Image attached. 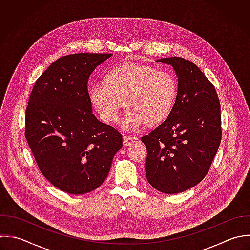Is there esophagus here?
Listing matches in <instances>:
<instances>
[{
    "label": "esophagus",
    "instance_id": "34e87169",
    "mask_svg": "<svg viewBox=\"0 0 250 250\" xmlns=\"http://www.w3.org/2000/svg\"><path fill=\"white\" fill-rule=\"evenodd\" d=\"M139 141V138L136 137V136H127V135H125L124 136V140H123V143L125 146H128L134 142H137Z\"/></svg>",
    "mask_w": 250,
    "mask_h": 250
}]
</instances>
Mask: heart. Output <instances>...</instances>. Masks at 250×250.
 <instances>
[{
    "label": "heart",
    "mask_w": 250,
    "mask_h": 250,
    "mask_svg": "<svg viewBox=\"0 0 250 250\" xmlns=\"http://www.w3.org/2000/svg\"><path fill=\"white\" fill-rule=\"evenodd\" d=\"M104 83L89 87L90 102L105 123L116 122L125 103L128 109L121 121L125 131H136L144 124L155 125L164 122L177 96V83L171 73L135 62L112 68Z\"/></svg>",
    "instance_id": "heart-1"
}]
</instances>
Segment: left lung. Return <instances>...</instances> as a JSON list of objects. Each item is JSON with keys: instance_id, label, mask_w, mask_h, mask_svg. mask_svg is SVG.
I'll return each instance as SVG.
<instances>
[{"instance_id": "8db88e82", "label": "left lung", "mask_w": 250, "mask_h": 250, "mask_svg": "<svg viewBox=\"0 0 250 250\" xmlns=\"http://www.w3.org/2000/svg\"><path fill=\"white\" fill-rule=\"evenodd\" d=\"M178 78L174 106L157 128L141 137L148 182L165 194L193 188L207 175L221 142L220 102L209 80L182 57L158 59Z\"/></svg>"}]
</instances>
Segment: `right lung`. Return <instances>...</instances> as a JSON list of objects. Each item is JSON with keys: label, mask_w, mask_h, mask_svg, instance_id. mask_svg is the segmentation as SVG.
I'll return each instance as SVG.
<instances>
[{"label": "right lung", "mask_w": 250, "mask_h": 250, "mask_svg": "<svg viewBox=\"0 0 250 250\" xmlns=\"http://www.w3.org/2000/svg\"><path fill=\"white\" fill-rule=\"evenodd\" d=\"M112 53H75L54 61L36 81L25 137L42 174L57 189L83 195L108 176L123 136L92 114L87 82Z\"/></svg>", "instance_id": "1"}]
</instances>
